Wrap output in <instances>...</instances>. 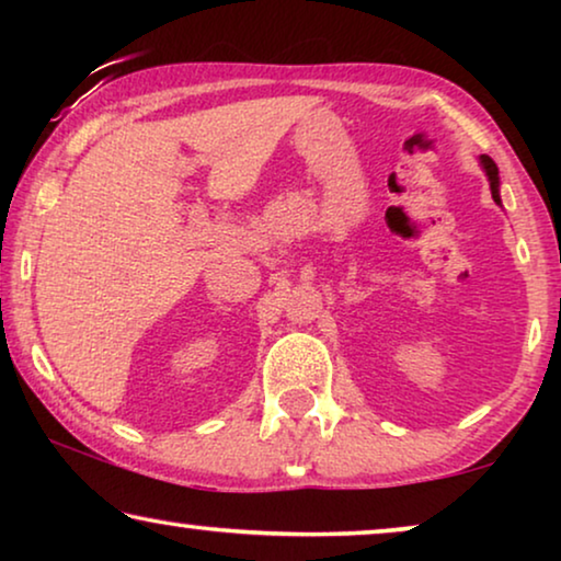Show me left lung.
<instances>
[{
    "label": "left lung",
    "mask_w": 561,
    "mask_h": 561,
    "mask_svg": "<svg viewBox=\"0 0 561 561\" xmlns=\"http://www.w3.org/2000/svg\"><path fill=\"white\" fill-rule=\"evenodd\" d=\"M480 163H482V171H485L488 181H490V191H493L495 204H501V179H497V165L493 163V158H488V156H480Z\"/></svg>",
    "instance_id": "8db88e82"
}]
</instances>
